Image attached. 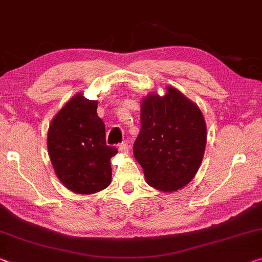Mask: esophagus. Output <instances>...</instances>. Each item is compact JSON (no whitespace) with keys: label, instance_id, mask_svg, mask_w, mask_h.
Segmentation results:
<instances>
[{"label":"esophagus","instance_id":"esophagus-1","mask_svg":"<svg viewBox=\"0 0 262 262\" xmlns=\"http://www.w3.org/2000/svg\"><path fill=\"white\" fill-rule=\"evenodd\" d=\"M118 151L120 154H127L128 152V145L126 143H122L118 145Z\"/></svg>","mask_w":262,"mask_h":262}]
</instances>
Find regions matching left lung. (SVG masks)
Segmentation results:
<instances>
[{
  "label": "left lung",
  "instance_id": "8db88e82",
  "mask_svg": "<svg viewBox=\"0 0 262 262\" xmlns=\"http://www.w3.org/2000/svg\"><path fill=\"white\" fill-rule=\"evenodd\" d=\"M206 142L203 112L176 88L142 99L134 156L151 187L171 193L186 186L199 170Z\"/></svg>",
  "mask_w": 262,
  "mask_h": 262
}]
</instances>
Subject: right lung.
Returning <instances> with one entry per match:
<instances>
[{
	"instance_id": "add662e5",
	"label": "right lung",
	"mask_w": 262,
	"mask_h": 262,
	"mask_svg": "<svg viewBox=\"0 0 262 262\" xmlns=\"http://www.w3.org/2000/svg\"><path fill=\"white\" fill-rule=\"evenodd\" d=\"M97 104L76 94L48 130V152L56 176L77 194H94L110 185V159L118 152L105 144V125L97 115Z\"/></svg>"
}]
</instances>
